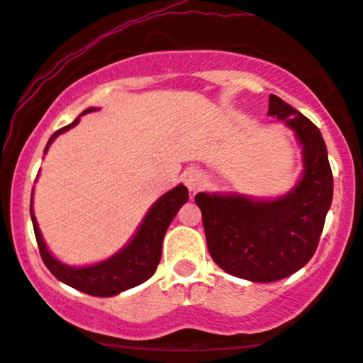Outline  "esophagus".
I'll return each instance as SVG.
<instances>
[{
    "label": "esophagus",
    "instance_id": "esophagus-1",
    "mask_svg": "<svg viewBox=\"0 0 363 363\" xmlns=\"http://www.w3.org/2000/svg\"><path fill=\"white\" fill-rule=\"evenodd\" d=\"M182 181H184V184L189 191H198L199 187L205 184V176H203V172L199 169L191 167L182 174Z\"/></svg>",
    "mask_w": 363,
    "mask_h": 363
}]
</instances>
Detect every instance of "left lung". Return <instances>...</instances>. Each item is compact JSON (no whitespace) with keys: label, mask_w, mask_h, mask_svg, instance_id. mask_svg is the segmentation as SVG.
<instances>
[{"label":"left lung","mask_w":363,"mask_h":363,"mask_svg":"<svg viewBox=\"0 0 363 363\" xmlns=\"http://www.w3.org/2000/svg\"><path fill=\"white\" fill-rule=\"evenodd\" d=\"M268 114L286 123L302 145L303 174L295 189L266 201L194 196L213 261L228 274L257 283L281 280L309 262L333 201V172L319 128L277 95H269Z\"/></svg>","instance_id":"obj_1"}]
</instances>
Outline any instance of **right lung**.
<instances>
[{"label":"right lung","instance_id":"add662e5","mask_svg":"<svg viewBox=\"0 0 363 363\" xmlns=\"http://www.w3.org/2000/svg\"><path fill=\"white\" fill-rule=\"evenodd\" d=\"M91 111L97 109L90 107V109L83 111L82 116ZM78 121H80V118L74 119L68 126L57 129L49 138L44 153L48 152L49 145L52 143L57 135L77 126ZM187 199H189V193H187L186 186L179 184L174 189H170L169 193L158 198L155 205L150 208L147 216H145L143 222L140 225L138 232L129 240L126 247L121 249L118 254H114L109 259L97 262V264L85 266V268H73V266L62 264L48 251L43 235H40L34 211H32L30 201V216L32 223H34L40 257H43L44 264L48 266L49 272L57 280L83 291V294L94 295V297H112V295H118L121 291L129 290L133 286L140 285V283L147 281L155 273L162 257V242H164L165 232H167L174 216L177 215L179 208L184 205Z\"/></svg>","mask_w":363,"mask_h":363}]
</instances>
